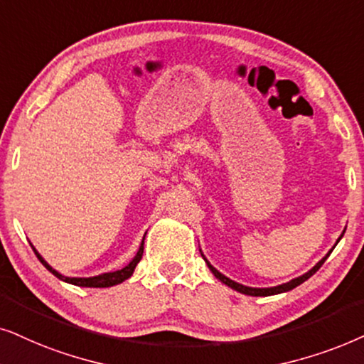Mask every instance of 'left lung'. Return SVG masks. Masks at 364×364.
Wrapping results in <instances>:
<instances>
[{"instance_id": "8db88e82", "label": "left lung", "mask_w": 364, "mask_h": 364, "mask_svg": "<svg viewBox=\"0 0 364 364\" xmlns=\"http://www.w3.org/2000/svg\"><path fill=\"white\" fill-rule=\"evenodd\" d=\"M343 235H345V232H343ZM341 235V236H343ZM341 236H340V240H341ZM338 240V241H340ZM336 241V243H338ZM331 255V251H329V253L324 256V258L319 261V263L314 266L313 269H309L306 274H303V276H299V278H296V279H291L289 281V283H284V284H279V287H274V288H250V287H243V284H240V283H235V281H231L230 278H226L225 274H221L220 271H218L216 268H213V266L208 263V268H210L211 271H213V274L216 276L218 279L221 281V283H225L226 287H230L231 289H236V291H240V293H243V294H248V296H271V294H278V293H284V291H289V289H293V288H296V287H299V284L301 283H304V281H306L308 278H311V276L316 273V271L321 268L323 266V263L324 261H326V258L328 256Z\"/></svg>"}]
</instances>
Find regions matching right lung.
<instances>
[{
    "instance_id": "1",
    "label": "right lung",
    "mask_w": 364,
    "mask_h": 364,
    "mask_svg": "<svg viewBox=\"0 0 364 364\" xmlns=\"http://www.w3.org/2000/svg\"><path fill=\"white\" fill-rule=\"evenodd\" d=\"M143 246H144V240L141 241V246H139L138 253L133 258L132 263H129L128 266H124L123 269L113 271V273H105V274L95 276V278H68V276H63V274L58 273V271L53 269L51 266L48 264L46 261L41 258L40 253H38L35 248H33V251H35V255L38 256V259L41 261L43 266H45L48 271H51V273L55 274L56 278L66 281V283L76 284V287H85V288H109V287H114V284H118V283H123L124 279H128L129 276L133 274V271H134V268H136V264L139 263V259L143 258Z\"/></svg>"
}]
</instances>
